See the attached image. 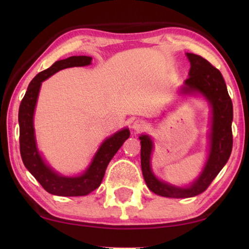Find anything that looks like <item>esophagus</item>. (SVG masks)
Instances as JSON below:
<instances>
[{
  "mask_svg": "<svg viewBox=\"0 0 249 249\" xmlns=\"http://www.w3.org/2000/svg\"><path fill=\"white\" fill-rule=\"evenodd\" d=\"M146 122L142 120H137L133 123V129L136 130V132H141V130L146 128Z\"/></svg>",
  "mask_w": 249,
  "mask_h": 249,
  "instance_id": "esophagus-1",
  "label": "esophagus"
}]
</instances>
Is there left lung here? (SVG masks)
Instances as JSON below:
<instances>
[{
	"label": "left lung",
	"mask_w": 249,
	"mask_h": 249,
	"mask_svg": "<svg viewBox=\"0 0 249 249\" xmlns=\"http://www.w3.org/2000/svg\"><path fill=\"white\" fill-rule=\"evenodd\" d=\"M191 68L189 78L181 87V94L199 93L212 107L210 130V153L201 175L188 187H176L156 178L150 167L153 141L148 135H141V163L145 182L150 191L166 197H191L204 192L229 160L233 147L231 121L233 104L220 70L199 54L187 53Z\"/></svg>",
	"instance_id": "left-lung-1"
}]
</instances>
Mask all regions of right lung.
<instances>
[{"label": "right lung", "mask_w": 249, "mask_h": 249, "mask_svg": "<svg viewBox=\"0 0 249 249\" xmlns=\"http://www.w3.org/2000/svg\"><path fill=\"white\" fill-rule=\"evenodd\" d=\"M91 60L92 58L88 56H72L56 61L50 68L41 71L32 80L19 105V150L22 160L27 170L35 177L41 187L54 196H81L89 195L99 188L108 162L129 137V129L124 128L107 138L96 151L89 168L82 175L77 177H65L57 174L46 165L41 158L36 146L34 129V112L41 82L59 70L71 67L89 66Z\"/></svg>", "instance_id": "1"}]
</instances>
